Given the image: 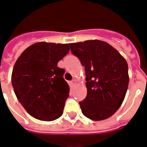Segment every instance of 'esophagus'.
<instances>
[{
	"label": "esophagus",
	"instance_id": "esophagus-1",
	"mask_svg": "<svg viewBox=\"0 0 147 147\" xmlns=\"http://www.w3.org/2000/svg\"><path fill=\"white\" fill-rule=\"evenodd\" d=\"M76 83H77V82H76V80H72V81L70 82V84H71V86H75L76 84Z\"/></svg>",
	"mask_w": 147,
	"mask_h": 147
}]
</instances>
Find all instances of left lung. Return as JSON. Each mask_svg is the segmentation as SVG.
Here are the masks:
<instances>
[{
  "instance_id": "left-lung-1",
  "label": "left lung",
  "mask_w": 147,
  "mask_h": 147,
  "mask_svg": "<svg viewBox=\"0 0 147 147\" xmlns=\"http://www.w3.org/2000/svg\"><path fill=\"white\" fill-rule=\"evenodd\" d=\"M86 74L87 96L79 102L83 115L94 121L112 116L121 107L129 83L125 59L108 43L100 40L69 44Z\"/></svg>"
}]
</instances>
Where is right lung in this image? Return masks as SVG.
<instances>
[{
  "instance_id": "right-lung-1",
  "label": "right lung",
  "mask_w": 147,
  "mask_h": 147,
  "mask_svg": "<svg viewBox=\"0 0 147 147\" xmlns=\"http://www.w3.org/2000/svg\"><path fill=\"white\" fill-rule=\"evenodd\" d=\"M69 52L68 44L38 42L26 48L13 69L14 92L29 115L40 121L61 116L69 87L57 63Z\"/></svg>"
}]
</instances>
